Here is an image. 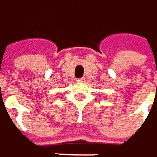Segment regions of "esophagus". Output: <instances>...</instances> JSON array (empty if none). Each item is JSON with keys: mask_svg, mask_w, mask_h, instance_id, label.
<instances>
[{"mask_svg": "<svg viewBox=\"0 0 157 157\" xmlns=\"http://www.w3.org/2000/svg\"><path fill=\"white\" fill-rule=\"evenodd\" d=\"M77 81H78V82H84V81H85V78H78V79H77Z\"/></svg>", "mask_w": 157, "mask_h": 157, "instance_id": "obj_1", "label": "esophagus"}]
</instances>
